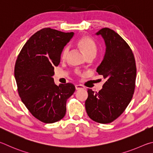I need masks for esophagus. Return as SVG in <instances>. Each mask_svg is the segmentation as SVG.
<instances>
[{"label": "esophagus", "mask_w": 153, "mask_h": 153, "mask_svg": "<svg viewBox=\"0 0 153 153\" xmlns=\"http://www.w3.org/2000/svg\"><path fill=\"white\" fill-rule=\"evenodd\" d=\"M75 88H76V90H81V89H83L84 87L81 85H75Z\"/></svg>", "instance_id": "34e87169"}]
</instances>
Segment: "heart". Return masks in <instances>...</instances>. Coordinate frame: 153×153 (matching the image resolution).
Here are the masks:
<instances>
[{"instance_id":"b5f03b06","label":"heart","mask_w":153,"mask_h":153,"mask_svg":"<svg viewBox=\"0 0 153 153\" xmlns=\"http://www.w3.org/2000/svg\"><path fill=\"white\" fill-rule=\"evenodd\" d=\"M76 44L77 46L79 48V49L81 50V52L83 53V54L87 58L89 57V56H93L97 52V46H96L95 42L88 36H82L77 41ZM68 52V46L64 47L62 51L61 58L65 59L67 57Z\"/></svg>"}]
</instances>
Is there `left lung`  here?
I'll use <instances>...</instances> for the list:
<instances>
[{"label":"left lung","mask_w":153,"mask_h":153,"mask_svg":"<svg viewBox=\"0 0 153 153\" xmlns=\"http://www.w3.org/2000/svg\"><path fill=\"white\" fill-rule=\"evenodd\" d=\"M96 35H101L105 43V56L97 72L106 81L99 92L88 89L85 109L93 121L109 124L124 111L132 100L135 89L136 62L129 45L116 31L105 27Z\"/></svg>","instance_id":"1"}]
</instances>
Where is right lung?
<instances>
[{
	"mask_svg": "<svg viewBox=\"0 0 153 153\" xmlns=\"http://www.w3.org/2000/svg\"><path fill=\"white\" fill-rule=\"evenodd\" d=\"M73 36V32L42 29L27 41L16 60L15 78L21 100L36 118L46 124L63 118L66 101L75 91L73 84L57 86L52 78L62 51Z\"/></svg>",
	"mask_w": 153,
	"mask_h": 153,
	"instance_id": "add662e5",
	"label": "right lung"
}]
</instances>
